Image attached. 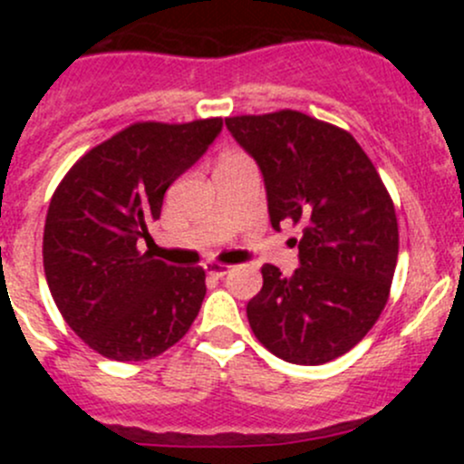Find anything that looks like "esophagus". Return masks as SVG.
Listing matches in <instances>:
<instances>
[{
	"label": "esophagus",
	"mask_w": 464,
	"mask_h": 464,
	"mask_svg": "<svg viewBox=\"0 0 464 464\" xmlns=\"http://www.w3.org/2000/svg\"><path fill=\"white\" fill-rule=\"evenodd\" d=\"M228 271H231V266L222 265V262H208V265H206V274L213 276V278H224Z\"/></svg>",
	"instance_id": "esophagus-1"
}]
</instances>
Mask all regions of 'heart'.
<instances>
[{"label": "heart", "mask_w": 464, "mask_h": 464, "mask_svg": "<svg viewBox=\"0 0 464 464\" xmlns=\"http://www.w3.org/2000/svg\"><path fill=\"white\" fill-rule=\"evenodd\" d=\"M240 159H245L242 154H227V157H222V161L219 163H231V161H240Z\"/></svg>", "instance_id": "heart-1"}]
</instances>
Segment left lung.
Returning <instances> with one entry per match:
<instances>
[{
  "instance_id": "1",
  "label": "left lung",
  "mask_w": 464,
  "mask_h": 464,
  "mask_svg": "<svg viewBox=\"0 0 464 464\" xmlns=\"http://www.w3.org/2000/svg\"><path fill=\"white\" fill-rule=\"evenodd\" d=\"M224 121L265 177L271 227L303 228L292 276L262 266V289L246 305L251 330L289 363L332 362L368 334L388 301L400 251L391 195L336 125L294 110Z\"/></svg>"
}]
</instances>
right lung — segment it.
I'll return each instance as SVG.
<instances>
[{"label": "right lung", "instance_id": "1", "mask_svg": "<svg viewBox=\"0 0 464 464\" xmlns=\"http://www.w3.org/2000/svg\"><path fill=\"white\" fill-rule=\"evenodd\" d=\"M222 130V119L134 123L82 154L51 198L44 276L67 325L98 354L145 362L193 325L202 266H172L137 242L161 215L168 186Z\"/></svg>", "mask_w": 464, "mask_h": 464}]
</instances>
